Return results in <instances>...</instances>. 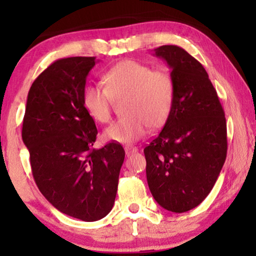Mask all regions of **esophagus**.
Returning a JSON list of instances; mask_svg holds the SVG:
<instances>
[{"label":"esophagus","instance_id":"1","mask_svg":"<svg viewBox=\"0 0 256 256\" xmlns=\"http://www.w3.org/2000/svg\"><path fill=\"white\" fill-rule=\"evenodd\" d=\"M124 152H126V155L129 156V155H132V154L138 152V148H136V146H126Z\"/></svg>","mask_w":256,"mask_h":256}]
</instances>
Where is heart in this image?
I'll return each mask as SVG.
<instances>
[{"label":"heart","instance_id":"heart-1","mask_svg":"<svg viewBox=\"0 0 256 256\" xmlns=\"http://www.w3.org/2000/svg\"><path fill=\"white\" fill-rule=\"evenodd\" d=\"M104 84L86 86L82 104L93 120L106 124L110 120L113 101L124 98V116L104 129L107 141L132 143L146 134L148 127L158 128L169 118L174 100V82L166 70L124 60L104 73Z\"/></svg>","mask_w":256,"mask_h":256}]
</instances>
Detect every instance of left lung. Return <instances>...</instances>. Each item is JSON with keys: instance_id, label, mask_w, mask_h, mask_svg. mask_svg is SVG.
<instances>
[{"instance_id": "obj_1", "label": "left lung", "mask_w": 256, "mask_h": 256, "mask_svg": "<svg viewBox=\"0 0 256 256\" xmlns=\"http://www.w3.org/2000/svg\"><path fill=\"white\" fill-rule=\"evenodd\" d=\"M174 82V100L162 130L144 148L146 180L163 208L183 213L214 186L227 154L226 118L200 62L176 45L155 48Z\"/></svg>"}]
</instances>
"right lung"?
Wrapping results in <instances>:
<instances>
[{
  "instance_id": "right-lung-1",
  "label": "right lung",
  "mask_w": 256,
  "mask_h": 256,
  "mask_svg": "<svg viewBox=\"0 0 256 256\" xmlns=\"http://www.w3.org/2000/svg\"><path fill=\"white\" fill-rule=\"evenodd\" d=\"M96 57L58 59L30 87L22 138L34 180L58 211L84 222L110 212L124 150L118 143L93 149L98 129L82 104Z\"/></svg>"
}]
</instances>
